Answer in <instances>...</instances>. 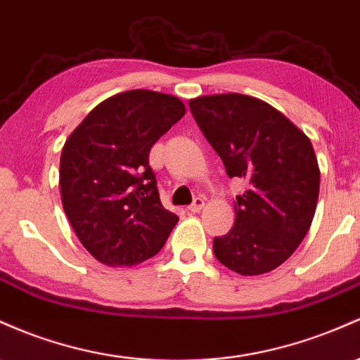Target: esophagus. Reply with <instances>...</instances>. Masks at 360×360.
I'll use <instances>...</instances> for the list:
<instances>
[{"instance_id": "1", "label": "esophagus", "mask_w": 360, "mask_h": 360, "mask_svg": "<svg viewBox=\"0 0 360 360\" xmlns=\"http://www.w3.org/2000/svg\"><path fill=\"white\" fill-rule=\"evenodd\" d=\"M203 207H205V200L201 198V196H196V198L193 200V203L188 207V210L193 212V213H198V212L203 210Z\"/></svg>"}]
</instances>
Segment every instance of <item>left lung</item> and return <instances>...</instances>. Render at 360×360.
Wrapping results in <instances>:
<instances>
[{"instance_id": "1", "label": "left lung", "mask_w": 360, "mask_h": 360, "mask_svg": "<svg viewBox=\"0 0 360 360\" xmlns=\"http://www.w3.org/2000/svg\"><path fill=\"white\" fill-rule=\"evenodd\" d=\"M189 109L227 176L250 183L236 196L234 227L213 239V252L240 275L266 274L297 250L313 222L319 195L313 145L282 112L243 94L193 98Z\"/></svg>"}]
</instances>
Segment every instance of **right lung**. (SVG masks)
<instances>
[{"label":"right lung","instance_id":"obj_1","mask_svg":"<svg viewBox=\"0 0 360 360\" xmlns=\"http://www.w3.org/2000/svg\"><path fill=\"white\" fill-rule=\"evenodd\" d=\"M186 112L152 90L98 104L66 140L59 162L63 208L85 250L109 266H131L162 250L179 217L162 207L150 148Z\"/></svg>","mask_w":360,"mask_h":360}]
</instances>
